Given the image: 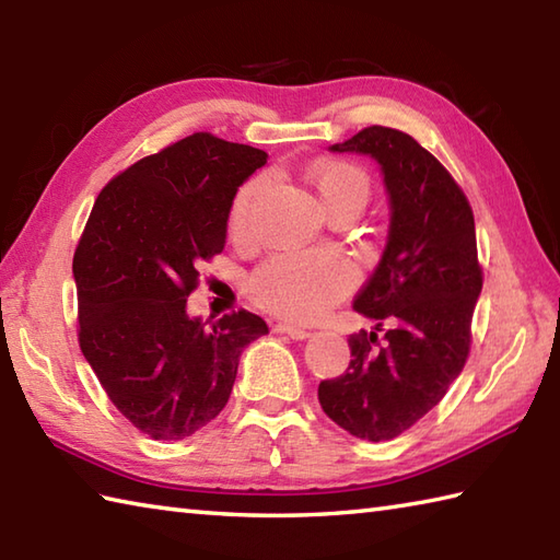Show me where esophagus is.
Here are the masks:
<instances>
[{
	"label": "esophagus",
	"instance_id": "34e87169",
	"mask_svg": "<svg viewBox=\"0 0 560 560\" xmlns=\"http://www.w3.org/2000/svg\"><path fill=\"white\" fill-rule=\"evenodd\" d=\"M273 331H279V335H289V337H291V339H295V341H301V339H307V337H311V331L303 329V327H299V325H291V323H279V325H273Z\"/></svg>",
	"mask_w": 560,
	"mask_h": 560
}]
</instances>
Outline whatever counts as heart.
<instances>
[{
	"instance_id": "1",
	"label": "heart",
	"mask_w": 560,
	"mask_h": 560,
	"mask_svg": "<svg viewBox=\"0 0 560 560\" xmlns=\"http://www.w3.org/2000/svg\"><path fill=\"white\" fill-rule=\"evenodd\" d=\"M319 205L327 213L343 207L363 209L371 195L368 173L349 161H317L307 168ZM265 180H249L235 195L229 213V231L233 237L249 233V217L259 199ZM355 283L353 261L337 253H283L273 255L249 279L253 299L277 315L311 319L323 315Z\"/></svg>"
}]
</instances>
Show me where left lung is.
<instances>
[{"mask_svg":"<svg viewBox=\"0 0 560 560\" xmlns=\"http://www.w3.org/2000/svg\"><path fill=\"white\" fill-rule=\"evenodd\" d=\"M329 151L363 153L380 165L389 231L353 301L377 325L351 335L347 373L323 380L317 397L343 431L383 443L423 419L467 363L483 283L477 231L459 185L407 132L373 125ZM377 330L386 331L380 340Z\"/></svg>","mask_w":560,"mask_h":560,"instance_id":"8db88e82","label":"left lung"}]
</instances>
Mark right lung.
I'll list each match as a JSON object with an SVG mask.
<instances>
[{
  "mask_svg": "<svg viewBox=\"0 0 560 560\" xmlns=\"http://www.w3.org/2000/svg\"><path fill=\"white\" fill-rule=\"evenodd\" d=\"M267 153L207 132L129 165L105 185L74 253L79 347L125 419L183 440L217 419L259 315H187L199 267L225 245L237 187Z\"/></svg>",
  "mask_w": 560,
  "mask_h": 560,
  "instance_id": "right-lung-1",
  "label": "right lung"
}]
</instances>
